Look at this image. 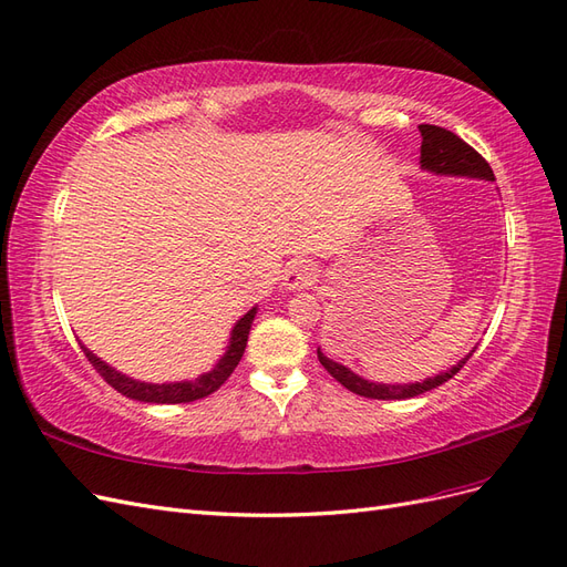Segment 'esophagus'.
<instances>
[{
	"label": "esophagus",
	"instance_id": "1",
	"mask_svg": "<svg viewBox=\"0 0 567 567\" xmlns=\"http://www.w3.org/2000/svg\"><path fill=\"white\" fill-rule=\"evenodd\" d=\"M319 274L312 262H293L284 274V288L286 290H302L317 284Z\"/></svg>",
	"mask_w": 567,
	"mask_h": 567
}]
</instances>
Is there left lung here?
Masks as SVG:
<instances>
[{"instance_id":"1","label":"left lung","mask_w":567,"mask_h":567,"mask_svg":"<svg viewBox=\"0 0 567 567\" xmlns=\"http://www.w3.org/2000/svg\"><path fill=\"white\" fill-rule=\"evenodd\" d=\"M419 130L423 136L421 167L427 169V173L494 182V173H492L489 163L480 156L473 146L458 140L454 132L437 127V125H419ZM473 352H475V348L450 371L437 373V375H433V379H425L421 383H404V385H388V383L367 381V379H362V375L350 371L348 367L333 362V359L326 357L321 350H317V357H319L321 367L329 371L340 385H346L354 394H362V398H371V400H409V398H416V394H423L442 383H447L452 375H456L463 369V364L468 362Z\"/></svg>"}]
</instances>
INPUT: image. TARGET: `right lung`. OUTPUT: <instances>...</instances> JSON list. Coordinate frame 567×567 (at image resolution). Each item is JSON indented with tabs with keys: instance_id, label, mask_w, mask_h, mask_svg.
Returning <instances> with one entry per match:
<instances>
[{
	"instance_id": "right-lung-1",
	"label": "right lung",
	"mask_w": 567,
	"mask_h": 567,
	"mask_svg": "<svg viewBox=\"0 0 567 567\" xmlns=\"http://www.w3.org/2000/svg\"><path fill=\"white\" fill-rule=\"evenodd\" d=\"M257 315V307H252L250 312H246L241 319L236 321V326L231 329V338H229V346L227 352L221 354L219 362L215 364V369H210L208 373L198 375L196 381H179V383H144V381H134L130 375L115 371L113 367H109L106 362H101V359L87 350L80 342V348L84 350V357L90 359V364L104 375V381L115 388L117 392H123L125 398L136 400V402H148V404H182V402H196L208 398L213 394L221 383H225L229 375L234 373L236 364L241 362V357L246 352V342H248V333H250V326L252 319Z\"/></svg>"
}]
</instances>
